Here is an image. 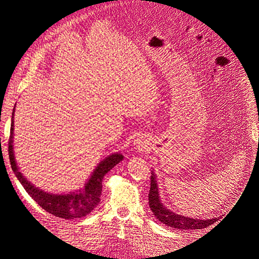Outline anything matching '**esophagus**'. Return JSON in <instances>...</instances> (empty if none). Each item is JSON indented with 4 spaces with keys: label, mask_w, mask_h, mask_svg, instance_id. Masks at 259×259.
I'll return each instance as SVG.
<instances>
[{
    "label": "esophagus",
    "mask_w": 259,
    "mask_h": 259,
    "mask_svg": "<svg viewBox=\"0 0 259 259\" xmlns=\"http://www.w3.org/2000/svg\"><path fill=\"white\" fill-rule=\"evenodd\" d=\"M134 148L137 149V150H139V151H144V149H146V148H145V144L143 142V139L137 138V140H135V143H134Z\"/></svg>",
    "instance_id": "obj_1"
}]
</instances>
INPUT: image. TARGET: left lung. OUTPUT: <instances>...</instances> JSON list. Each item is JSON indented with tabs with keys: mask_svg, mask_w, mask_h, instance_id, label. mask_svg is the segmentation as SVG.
I'll return each mask as SVG.
<instances>
[{
	"mask_svg": "<svg viewBox=\"0 0 259 259\" xmlns=\"http://www.w3.org/2000/svg\"><path fill=\"white\" fill-rule=\"evenodd\" d=\"M149 206L153 213V215L159 219L163 224H165L168 227L180 230H193V229H203L206 227L213 225L216 222V218L209 219H195L190 218L184 215H178L174 211L169 210L163 204L160 193H159V186L158 180H156V175L152 170L151 173V184H150V191H149Z\"/></svg>",
	"mask_w": 259,
	"mask_h": 259,
	"instance_id": "left-lung-1",
	"label": "left lung"
}]
</instances>
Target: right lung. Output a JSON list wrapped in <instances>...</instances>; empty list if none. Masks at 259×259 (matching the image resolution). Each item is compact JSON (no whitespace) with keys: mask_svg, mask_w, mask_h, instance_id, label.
I'll return each instance as SVG.
<instances>
[{"mask_svg":"<svg viewBox=\"0 0 259 259\" xmlns=\"http://www.w3.org/2000/svg\"><path fill=\"white\" fill-rule=\"evenodd\" d=\"M14 114L15 108L13 109L12 113L11 136L9 140L10 162L14 174L16 175L19 183L25 188V190L43 209L56 217L74 219L89 215L99 204L101 191H103V179L105 175L123 160L122 153L115 152L101 160L81 189L69 193L46 192L42 189H38V187H35L33 184H31L19 170L14 153Z\"/></svg>","mask_w":259,"mask_h":259,"instance_id":"1","label":"right lung"}]
</instances>
